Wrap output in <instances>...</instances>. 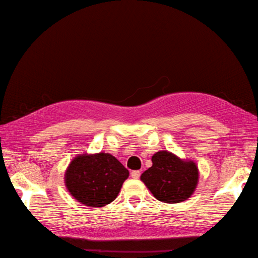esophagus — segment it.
Returning <instances> with one entry per match:
<instances>
[{"label":"esophagus","instance_id":"obj_1","mask_svg":"<svg viewBox=\"0 0 258 258\" xmlns=\"http://www.w3.org/2000/svg\"><path fill=\"white\" fill-rule=\"evenodd\" d=\"M131 176H132L133 178H139L141 176V172L140 171H133L132 173H131Z\"/></svg>","mask_w":258,"mask_h":258}]
</instances>
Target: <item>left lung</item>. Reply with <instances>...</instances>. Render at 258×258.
I'll return each mask as SVG.
<instances>
[{
  "mask_svg": "<svg viewBox=\"0 0 258 258\" xmlns=\"http://www.w3.org/2000/svg\"><path fill=\"white\" fill-rule=\"evenodd\" d=\"M152 163L141 175V180L156 200L175 204L189 199L199 183V168L193 161L160 151L152 156Z\"/></svg>",
  "mask_w": 258,
  "mask_h": 258,
  "instance_id": "obj_1",
  "label": "left lung"
}]
</instances>
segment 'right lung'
<instances>
[{"mask_svg": "<svg viewBox=\"0 0 258 258\" xmlns=\"http://www.w3.org/2000/svg\"><path fill=\"white\" fill-rule=\"evenodd\" d=\"M128 171L108 153L82 154L65 172V186L81 204L102 207L116 199Z\"/></svg>", "mask_w": 258, "mask_h": 258, "instance_id": "1", "label": "right lung"}]
</instances>
